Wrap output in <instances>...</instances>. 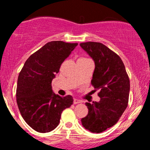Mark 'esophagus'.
Wrapping results in <instances>:
<instances>
[{
    "instance_id": "34e87169",
    "label": "esophagus",
    "mask_w": 150,
    "mask_h": 150,
    "mask_svg": "<svg viewBox=\"0 0 150 150\" xmlns=\"http://www.w3.org/2000/svg\"><path fill=\"white\" fill-rule=\"evenodd\" d=\"M74 104H78V103H81V102H82V101H81V100H79V99H74Z\"/></svg>"
}]
</instances>
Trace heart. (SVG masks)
Wrapping results in <instances>:
<instances>
[{"instance_id": "obj_1", "label": "heart", "mask_w": 150, "mask_h": 150, "mask_svg": "<svg viewBox=\"0 0 150 150\" xmlns=\"http://www.w3.org/2000/svg\"><path fill=\"white\" fill-rule=\"evenodd\" d=\"M81 59H85V58H81Z\"/></svg>"}]
</instances>
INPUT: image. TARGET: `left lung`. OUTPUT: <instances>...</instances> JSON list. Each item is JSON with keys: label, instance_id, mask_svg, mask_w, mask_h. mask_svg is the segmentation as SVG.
<instances>
[{"label": "left lung", "instance_id": "left-lung-1", "mask_svg": "<svg viewBox=\"0 0 150 150\" xmlns=\"http://www.w3.org/2000/svg\"><path fill=\"white\" fill-rule=\"evenodd\" d=\"M80 46L95 62L91 85L100 97L99 102H86L88 113L81 122L86 129L99 134L115 125L128 107L129 78L120 57L108 47L98 42Z\"/></svg>", "mask_w": 150, "mask_h": 150}]
</instances>
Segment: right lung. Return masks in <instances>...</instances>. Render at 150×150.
<instances>
[{
    "label": "right lung",
    "mask_w": 150,
    "mask_h": 150,
    "mask_svg": "<svg viewBox=\"0 0 150 150\" xmlns=\"http://www.w3.org/2000/svg\"><path fill=\"white\" fill-rule=\"evenodd\" d=\"M78 43L61 40L47 43L32 54L19 72L16 103L25 121L35 131L48 133L59 125L63 110L73 104L70 95L52 91L51 82Z\"/></svg>",
    "instance_id": "add662e5"
}]
</instances>
